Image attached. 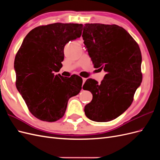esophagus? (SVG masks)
I'll return each instance as SVG.
<instances>
[{
    "label": "esophagus",
    "instance_id": "obj_1",
    "mask_svg": "<svg viewBox=\"0 0 160 160\" xmlns=\"http://www.w3.org/2000/svg\"><path fill=\"white\" fill-rule=\"evenodd\" d=\"M83 79V85L85 83V82L86 81V80H87V79L86 78H83V79Z\"/></svg>",
    "mask_w": 160,
    "mask_h": 160
}]
</instances>
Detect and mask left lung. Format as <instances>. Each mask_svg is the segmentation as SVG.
<instances>
[{"mask_svg":"<svg viewBox=\"0 0 160 160\" xmlns=\"http://www.w3.org/2000/svg\"><path fill=\"white\" fill-rule=\"evenodd\" d=\"M82 37L95 68L106 72L101 83L85 81V90L93 99L85 106V113L94 122H109L128 109L141 85L142 53L129 32L116 25L85 24Z\"/></svg>","mask_w":160,"mask_h":160,"instance_id":"left-lung-1","label":"left lung"}]
</instances>
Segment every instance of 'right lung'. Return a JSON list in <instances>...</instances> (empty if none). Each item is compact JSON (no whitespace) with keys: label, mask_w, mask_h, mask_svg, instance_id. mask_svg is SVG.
Returning a JSON list of instances; mask_svg holds the SVG:
<instances>
[{"label":"right lung","mask_w":160,"mask_h":160,"mask_svg":"<svg viewBox=\"0 0 160 160\" xmlns=\"http://www.w3.org/2000/svg\"><path fill=\"white\" fill-rule=\"evenodd\" d=\"M82 24L53 23L33 28L24 38L14 62L16 86L30 112L52 122L64 115L67 102L79 94L83 80L76 75L65 77L60 70L64 47L79 38Z\"/></svg>","instance_id":"1"}]
</instances>
